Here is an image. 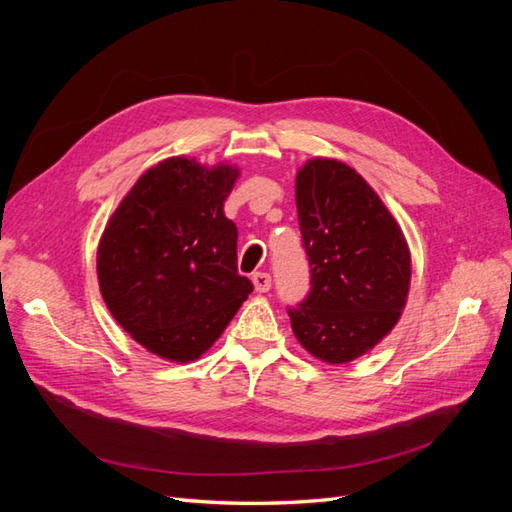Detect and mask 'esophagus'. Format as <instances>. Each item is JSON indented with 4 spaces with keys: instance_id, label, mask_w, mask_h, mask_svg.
Returning <instances> with one entry per match:
<instances>
[{
    "instance_id": "34e87169",
    "label": "esophagus",
    "mask_w": 512,
    "mask_h": 512,
    "mask_svg": "<svg viewBox=\"0 0 512 512\" xmlns=\"http://www.w3.org/2000/svg\"><path fill=\"white\" fill-rule=\"evenodd\" d=\"M252 282L256 292H269L271 290V275L269 273H254Z\"/></svg>"
}]
</instances>
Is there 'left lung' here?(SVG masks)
<instances>
[{
	"label": "left lung",
	"instance_id": "obj_1",
	"mask_svg": "<svg viewBox=\"0 0 512 512\" xmlns=\"http://www.w3.org/2000/svg\"><path fill=\"white\" fill-rule=\"evenodd\" d=\"M297 213L309 292L288 309L294 337L324 363H350L391 333L406 305V237L369 183L329 158L297 173Z\"/></svg>",
	"mask_w": 512,
	"mask_h": 512
}]
</instances>
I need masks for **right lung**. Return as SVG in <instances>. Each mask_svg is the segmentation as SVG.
<instances>
[{
    "mask_svg": "<svg viewBox=\"0 0 512 512\" xmlns=\"http://www.w3.org/2000/svg\"><path fill=\"white\" fill-rule=\"evenodd\" d=\"M237 177L228 164L168 158L134 183L104 228L102 299L162 359H198L254 290L237 271V226L224 215Z\"/></svg>",
    "mask_w": 512,
    "mask_h": 512,
    "instance_id": "add662e5",
    "label": "right lung"
}]
</instances>
